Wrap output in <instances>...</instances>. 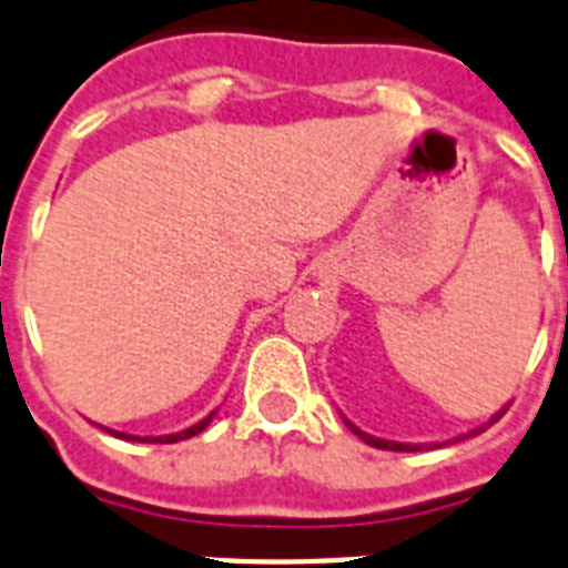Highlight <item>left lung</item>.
<instances>
[{"label": "left lung", "instance_id": "8db88e82", "mask_svg": "<svg viewBox=\"0 0 568 568\" xmlns=\"http://www.w3.org/2000/svg\"><path fill=\"white\" fill-rule=\"evenodd\" d=\"M505 414V412H501ZM501 414H496V417H493V423H496V419L501 417ZM349 428H353V432H356L358 437H362L364 444H371V446H376V449H394V452H408V449H419V446H405V444H390V440H379V437H371V435H364V432H358L356 426H353V423H347ZM478 432H484V428H478ZM469 435H476V432H469ZM469 435H464V437H469ZM460 440V437H458Z\"/></svg>", "mask_w": 568, "mask_h": 568}]
</instances>
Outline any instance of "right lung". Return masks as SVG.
Wrapping results in <instances>:
<instances>
[{"label": "right lung", "mask_w": 568, "mask_h": 568, "mask_svg": "<svg viewBox=\"0 0 568 568\" xmlns=\"http://www.w3.org/2000/svg\"><path fill=\"white\" fill-rule=\"evenodd\" d=\"M210 419H212V417L201 419V423H197V426L186 428V432H178V435H165V437H145V444H178V440H183V437H192V435H197V432H204V428L210 426ZM116 437H124V435H116ZM133 440H136V437H133Z\"/></svg>", "instance_id": "1"}]
</instances>
